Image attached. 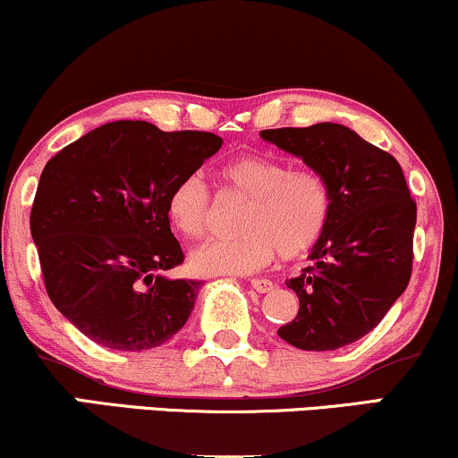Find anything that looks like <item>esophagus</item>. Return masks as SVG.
I'll list each match as a JSON object with an SVG mask.
<instances>
[{
    "label": "esophagus",
    "instance_id": "34e87169",
    "mask_svg": "<svg viewBox=\"0 0 458 458\" xmlns=\"http://www.w3.org/2000/svg\"><path fill=\"white\" fill-rule=\"evenodd\" d=\"M251 288L256 292H260V294H267V292H271L275 285L273 282H268V279H251Z\"/></svg>",
    "mask_w": 458,
    "mask_h": 458
}]
</instances>
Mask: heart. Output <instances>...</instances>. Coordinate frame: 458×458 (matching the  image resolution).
I'll return each instance as SVG.
<instances>
[{
    "label": "heart",
    "instance_id": "b5f03b06",
    "mask_svg": "<svg viewBox=\"0 0 458 458\" xmlns=\"http://www.w3.org/2000/svg\"><path fill=\"white\" fill-rule=\"evenodd\" d=\"M224 185L251 198L234 239H208L190 256V267L202 277L250 275L284 258L310 253L328 228V181L316 168H290L284 159L241 156L219 168ZM168 222L179 234L198 239L207 233L211 194L200 174L176 181L166 200Z\"/></svg>",
    "mask_w": 458,
    "mask_h": 458
}]
</instances>
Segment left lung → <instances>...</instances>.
<instances>
[{"label": "left lung", "instance_id": "obj_1", "mask_svg": "<svg viewBox=\"0 0 458 458\" xmlns=\"http://www.w3.org/2000/svg\"><path fill=\"white\" fill-rule=\"evenodd\" d=\"M262 140L301 157L328 181V228L307 267L285 285L299 313L277 335L307 352L365 337L403 294L411 275L416 202L399 162L339 123L262 130Z\"/></svg>", "mask_w": 458, "mask_h": 458}]
</instances>
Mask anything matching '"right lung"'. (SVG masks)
Here are the masks:
<instances>
[{"mask_svg": "<svg viewBox=\"0 0 458 458\" xmlns=\"http://www.w3.org/2000/svg\"><path fill=\"white\" fill-rule=\"evenodd\" d=\"M224 140L113 121L44 166L31 207L48 296L82 335L110 350L157 348L185 327L202 282L173 279L183 262L166 200Z\"/></svg>", "mask_w": 458, "mask_h": 458, "instance_id": "right-lung-1", "label": "right lung"}]
</instances>
